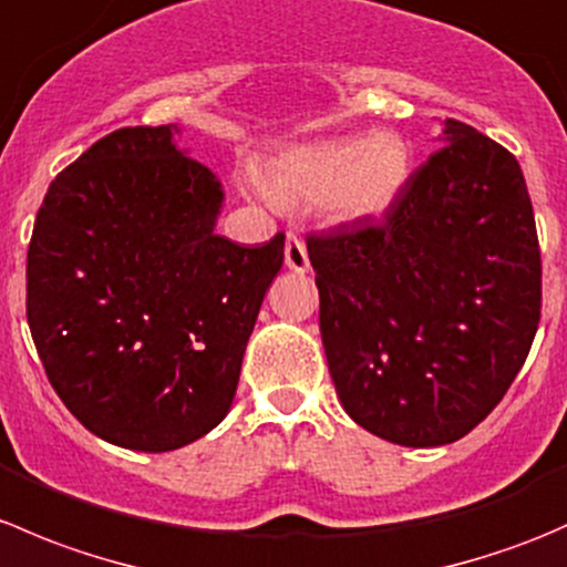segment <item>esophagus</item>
<instances>
[{"instance_id": "34e87169", "label": "esophagus", "mask_w": 567, "mask_h": 567, "mask_svg": "<svg viewBox=\"0 0 567 567\" xmlns=\"http://www.w3.org/2000/svg\"><path fill=\"white\" fill-rule=\"evenodd\" d=\"M285 266L296 274L310 271V255H307L305 241H301L296 233H288V236H285Z\"/></svg>"}]
</instances>
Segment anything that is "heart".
Instances as JSON below:
<instances>
[{"label": "heart", "instance_id": "obj_1", "mask_svg": "<svg viewBox=\"0 0 567 567\" xmlns=\"http://www.w3.org/2000/svg\"><path fill=\"white\" fill-rule=\"evenodd\" d=\"M414 173V151L398 131L305 142L277 153L257 194L285 205L320 208L337 225L384 219Z\"/></svg>", "mask_w": 567, "mask_h": 567}]
</instances>
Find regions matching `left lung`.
<instances>
[{"mask_svg":"<svg viewBox=\"0 0 567 567\" xmlns=\"http://www.w3.org/2000/svg\"><path fill=\"white\" fill-rule=\"evenodd\" d=\"M384 221L307 238L342 409L400 447L477 427L540 320V249L516 156L447 120Z\"/></svg>","mask_w":567,"mask_h":567,"instance_id":"obj_1","label":"left lung"}]
</instances>
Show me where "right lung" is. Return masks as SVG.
I'll return each instance as SVG.
<instances>
[{
	"label": "right lung",
	"mask_w": 567,
	"mask_h": 567,
	"mask_svg": "<svg viewBox=\"0 0 567 567\" xmlns=\"http://www.w3.org/2000/svg\"><path fill=\"white\" fill-rule=\"evenodd\" d=\"M181 125L95 142L51 181L27 255V320L51 386L117 447L169 453L230 411L285 236L216 233L225 186Z\"/></svg>",
	"instance_id": "1"
}]
</instances>
